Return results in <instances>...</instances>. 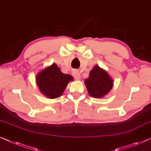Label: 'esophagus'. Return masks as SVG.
I'll return each mask as SVG.
<instances>
[{
    "mask_svg": "<svg viewBox=\"0 0 151 151\" xmlns=\"http://www.w3.org/2000/svg\"><path fill=\"white\" fill-rule=\"evenodd\" d=\"M72 74H73V77L75 78L76 79H77V80H79V79H80V73L78 72V71H72Z\"/></svg>",
    "mask_w": 151,
    "mask_h": 151,
    "instance_id": "obj_1",
    "label": "esophagus"
}]
</instances>
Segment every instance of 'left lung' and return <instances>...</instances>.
<instances>
[{
	"instance_id": "left-lung-1",
	"label": "left lung",
	"mask_w": 151,
	"mask_h": 151,
	"mask_svg": "<svg viewBox=\"0 0 151 151\" xmlns=\"http://www.w3.org/2000/svg\"><path fill=\"white\" fill-rule=\"evenodd\" d=\"M84 83L90 96L101 99L112 89L113 80L105 69L96 65L90 70L89 77L86 79Z\"/></svg>"
}]
</instances>
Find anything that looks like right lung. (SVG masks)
I'll use <instances>...</instances> for the list:
<instances>
[{
    "mask_svg": "<svg viewBox=\"0 0 151 151\" xmlns=\"http://www.w3.org/2000/svg\"><path fill=\"white\" fill-rule=\"evenodd\" d=\"M73 80L72 76L62 73L56 63L46 67L36 76V82L40 92L50 99L61 96L69 82Z\"/></svg>",
    "mask_w": 151,
    "mask_h": 151,
    "instance_id": "obj_1",
    "label": "right lung"
}]
</instances>
